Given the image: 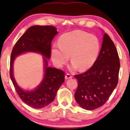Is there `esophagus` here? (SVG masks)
<instances>
[{
    "mask_svg": "<svg viewBox=\"0 0 130 130\" xmlns=\"http://www.w3.org/2000/svg\"><path fill=\"white\" fill-rule=\"evenodd\" d=\"M71 78H72V76L70 74L67 73L66 74V76H65L66 79H71Z\"/></svg>",
    "mask_w": 130,
    "mask_h": 130,
    "instance_id": "obj_1",
    "label": "esophagus"
}]
</instances>
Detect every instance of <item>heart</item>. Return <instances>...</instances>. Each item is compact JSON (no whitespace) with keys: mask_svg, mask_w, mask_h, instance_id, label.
I'll list each match as a JSON object with an SVG mask.
<instances>
[{"mask_svg":"<svg viewBox=\"0 0 130 130\" xmlns=\"http://www.w3.org/2000/svg\"><path fill=\"white\" fill-rule=\"evenodd\" d=\"M58 46L51 49V58L55 65L62 67L67 63L69 56L72 61L71 70H86L92 66L96 60L100 45L95 36L76 30L64 34L58 39Z\"/></svg>","mask_w":130,"mask_h":130,"instance_id":"obj_1","label":"heart"}]
</instances>
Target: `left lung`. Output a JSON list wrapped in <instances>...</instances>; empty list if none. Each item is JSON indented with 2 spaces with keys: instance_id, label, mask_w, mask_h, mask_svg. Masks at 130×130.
<instances>
[{
  "instance_id": "1",
  "label": "left lung",
  "mask_w": 130,
  "mask_h": 130,
  "mask_svg": "<svg viewBox=\"0 0 130 130\" xmlns=\"http://www.w3.org/2000/svg\"><path fill=\"white\" fill-rule=\"evenodd\" d=\"M120 63L116 47L105 33L100 53L93 65L86 72L75 75L77 88L74 98L86 110L105 104L118 84Z\"/></svg>"
}]
</instances>
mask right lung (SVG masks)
I'll return each instance as SVG.
<instances>
[{
    "label": "right lung",
    "instance_id": "obj_1",
    "mask_svg": "<svg viewBox=\"0 0 130 130\" xmlns=\"http://www.w3.org/2000/svg\"><path fill=\"white\" fill-rule=\"evenodd\" d=\"M57 33L56 28L53 26H31L18 40L12 50L10 61V77L21 100L34 108H44L52 102L58 89L64 82L65 74L63 70L48 67L47 59L51 57V41ZM27 52L40 53L44 57V78L40 84L31 91L23 90L18 86L13 73L15 58Z\"/></svg>",
    "mask_w": 130,
    "mask_h": 130
}]
</instances>
